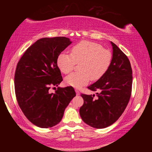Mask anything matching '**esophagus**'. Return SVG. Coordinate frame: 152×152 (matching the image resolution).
I'll list each match as a JSON object with an SVG mask.
<instances>
[{"label":"esophagus","instance_id":"esophagus-1","mask_svg":"<svg viewBox=\"0 0 152 152\" xmlns=\"http://www.w3.org/2000/svg\"><path fill=\"white\" fill-rule=\"evenodd\" d=\"M75 91H76V93L77 95H79L80 93V91H79V90H78V89H76Z\"/></svg>","mask_w":152,"mask_h":152}]
</instances>
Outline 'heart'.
<instances>
[{"mask_svg":"<svg viewBox=\"0 0 152 152\" xmlns=\"http://www.w3.org/2000/svg\"><path fill=\"white\" fill-rule=\"evenodd\" d=\"M112 53L99 43L83 41L72 48L71 54L61 53L57 64L61 72L70 74L79 64V72L67 76L65 81L69 86L80 88L86 85L90 80H96L106 72L111 62Z\"/></svg>","mask_w":152,"mask_h":152,"instance_id":"b5f03b06","label":"heart"}]
</instances>
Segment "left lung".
<instances>
[{
  "mask_svg": "<svg viewBox=\"0 0 152 152\" xmlns=\"http://www.w3.org/2000/svg\"><path fill=\"white\" fill-rule=\"evenodd\" d=\"M113 58L103 75L87 87L95 95L81 94L84 104L80 108L83 121L96 129L105 128L121 116L129 101L132 91V69L129 60L114 43Z\"/></svg>",
  "mask_w": 152,
  "mask_h": 152,
  "instance_id": "8db88e82",
  "label": "left lung"
}]
</instances>
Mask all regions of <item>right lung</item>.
Wrapping results in <instances>:
<instances>
[{
    "label": "right lung",
    "mask_w": 152,
    "mask_h": 152,
    "mask_svg": "<svg viewBox=\"0 0 152 152\" xmlns=\"http://www.w3.org/2000/svg\"><path fill=\"white\" fill-rule=\"evenodd\" d=\"M71 43L65 37L42 38L28 48L18 61L15 73L18 104L27 119L39 127L58 124L76 96L72 86L58 88L55 93L49 92L63 80L57 60Z\"/></svg>",
    "instance_id": "add662e5"
}]
</instances>
